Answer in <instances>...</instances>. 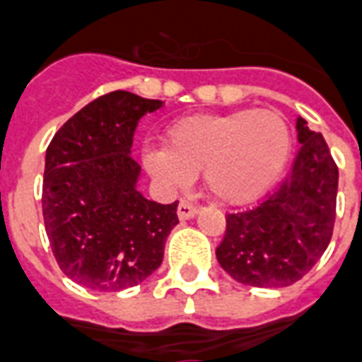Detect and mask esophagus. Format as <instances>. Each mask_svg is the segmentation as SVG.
Segmentation results:
<instances>
[{
	"label": "esophagus",
	"instance_id": "obj_1",
	"mask_svg": "<svg viewBox=\"0 0 362 362\" xmlns=\"http://www.w3.org/2000/svg\"><path fill=\"white\" fill-rule=\"evenodd\" d=\"M198 214V206H194V204L191 202V200H181L179 202V208H177V216L179 219H191V217H194Z\"/></svg>",
	"mask_w": 362,
	"mask_h": 362
}]
</instances>
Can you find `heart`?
Masks as SVG:
<instances>
[{
	"mask_svg": "<svg viewBox=\"0 0 362 362\" xmlns=\"http://www.w3.org/2000/svg\"><path fill=\"white\" fill-rule=\"evenodd\" d=\"M164 141L165 148L143 151L146 170L170 185L202 171L206 191L229 206L262 198L281 177L292 146L281 114L252 108L179 119Z\"/></svg>",
	"mask_w": 362,
	"mask_h": 362,
	"instance_id": "1",
	"label": "heart"
}]
</instances>
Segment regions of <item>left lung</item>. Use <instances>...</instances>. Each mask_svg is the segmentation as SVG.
I'll return each instance as SVG.
<instances>
[{
    "mask_svg": "<svg viewBox=\"0 0 362 362\" xmlns=\"http://www.w3.org/2000/svg\"><path fill=\"white\" fill-rule=\"evenodd\" d=\"M300 151L284 183L259 206L227 216L217 262L235 281L259 288L294 284L330 244L338 165L325 137L296 119Z\"/></svg>",
    "mask_w": 362,
    "mask_h": 362,
    "instance_id": "left-lung-1",
    "label": "left lung"
}]
</instances>
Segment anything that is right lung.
Returning a JSON list of instances; mask_svg holds the SVG:
<instances>
[{"label":"right lung","instance_id":"add662e5","mask_svg":"<svg viewBox=\"0 0 362 362\" xmlns=\"http://www.w3.org/2000/svg\"><path fill=\"white\" fill-rule=\"evenodd\" d=\"M164 103L129 91L91 100L55 133L45 152L42 208L49 244L70 281L100 292L137 286L164 259L177 202L137 189L139 119Z\"/></svg>","mask_w":362,"mask_h":362}]
</instances>
